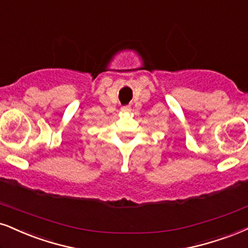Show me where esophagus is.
<instances>
[{"instance_id":"esophagus-1","label":"esophagus","mask_w":248,"mask_h":248,"mask_svg":"<svg viewBox=\"0 0 248 248\" xmlns=\"http://www.w3.org/2000/svg\"><path fill=\"white\" fill-rule=\"evenodd\" d=\"M122 111H123V112L131 111V107L130 106H123V107H122Z\"/></svg>"}]
</instances>
